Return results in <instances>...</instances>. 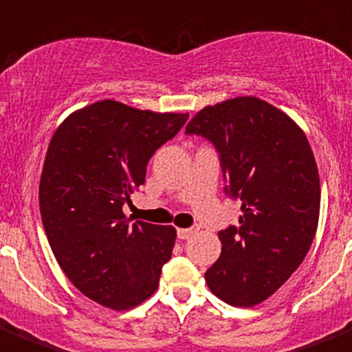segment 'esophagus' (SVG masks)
Instances as JSON below:
<instances>
[{"instance_id":"esophagus-1","label":"esophagus","mask_w":352,"mask_h":352,"mask_svg":"<svg viewBox=\"0 0 352 352\" xmlns=\"http://www.w3.org/2000/svg\"><path fill=\"white\" fill-rule=\"evenodd\" d=\"M197 228L196 227H190V228H179L177 230V235H179V239H182V241H186V239H189L190 235L196 234Z\"/></svg>"}]
</instances>
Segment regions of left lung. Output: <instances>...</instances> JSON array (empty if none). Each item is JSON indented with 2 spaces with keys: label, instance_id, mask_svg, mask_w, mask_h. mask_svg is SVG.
Instances as JSON below:
<instances>
[{
  "label": "left lung",
  "instance_id": "1",
  "mask_svg": "<svg viewBox=\"0 0 352 352\" xmlns=\"http://www.w3.org/2000/svg\"><path fill=\"white\" fill-rule=\"evenodd\" d=\"M214 146L225 194L241 199L239 225L218 232L221 254L204 274L210 291L239 308L259 305L308 254L320 217L311 146L291 117L252 96L201 110L186 127Z\"/></svg>",
  "mask_w": 352,
  "mask_h": 352
}]
</instances>
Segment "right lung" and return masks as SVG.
<instances>
[{
  "instance_id": "obj_1",
  "label": "right lung",
  "mask_w": 352,
  "mask_h": 352,
  "mask_svg": "<svg viewBox=\"0 0 352 352\" xmlns=\"http://www.w3.org/2000/svg\"><path fill=\"white\" fill-rule=\"evenodd\" d=\"M187 118L104 100L65 118L47 146L39 184L44 232L65 275L98 305L131 309L158 289L175 228L131 225L124 204Z\"/></svg>"
}]
</instances>
